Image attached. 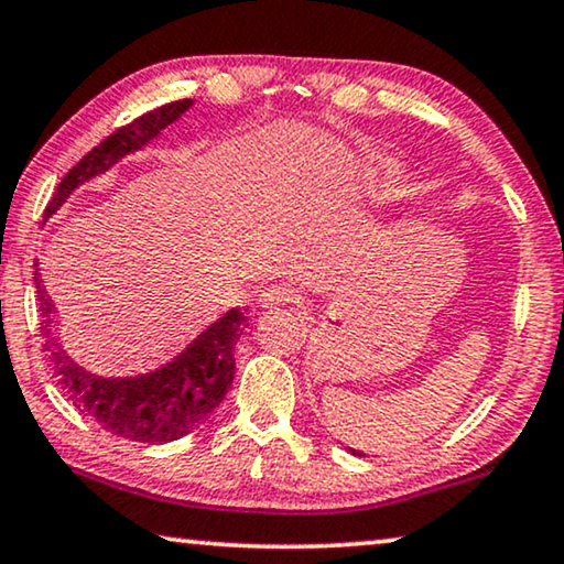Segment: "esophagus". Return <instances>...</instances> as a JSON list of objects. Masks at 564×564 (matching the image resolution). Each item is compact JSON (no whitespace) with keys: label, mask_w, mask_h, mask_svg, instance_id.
Returning a JSON list of instances; mask_svg holds the SVG:
<instances>
[{"label":"esophagus","mask_w":564,"mask_h":564,"mask_svg":"<svg viewBox=\"0 0 564 564\" xmlns=\"http://www.w3.org/2000/svg\"><path fill=\"white\" fill-rule=\"evenodd\" d=\"M299 299V293L291 289L289 283H271L260 291V306L271 308V306H281V304H293Z\"/></svg>","instance_id":"esophagus-1"}]
</instances>
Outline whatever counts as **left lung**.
Here are the masks:
<instances>
[{
    "instance_id": "8db88e82",
    "label": "left lung",
    "mask_w": 564,
    "mask_h": 564,
    "mask_svg": "<svg viewBox=\"0 0 564 564\" xmlns=\"http://www.w3.org/2000/svg\"><path fill=\"white\" fill-rule=\"evenodd\" d=\"M350 452H352V455H360V452H358V449H350Z\"/></svg>"
}]
</instances>
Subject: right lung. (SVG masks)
Returning <instances> with one entry per match:
<instances>
[{
    "label": "right lung",
    "mask_w": 564,
    "mask_h": 564,
    "mask_svg": "<svg viewBox=\"0 0 564 564\" xmlns=\"http://www.w3.org/2000/svg\"><path fill=\"white\" fill-rule=\"evenodd\" d=\"M192 107L194 99L171 101V105L158 107L109 134L101 145L86 153L63 176L51 204L45 206L43 219H51L78 186L89 184L91 178L107 173L122 158L150 145L165 127L181 120ZM33 275L37 301H41L43 332L47 337L45 350L51 352L47 360H51L53 378L58 380L68 401L84 416L94 419L101 430L132 442H173L192 434L225 401L235 378V345L245 324L240 306H232L219 319H214L184 350L155 365V368L127 372V376H105V372L84 368L82 362L63 350L53 335V306L41 279H37V268Z\"/></svg>",
    "instance_id": "1"
}]
</instances>
